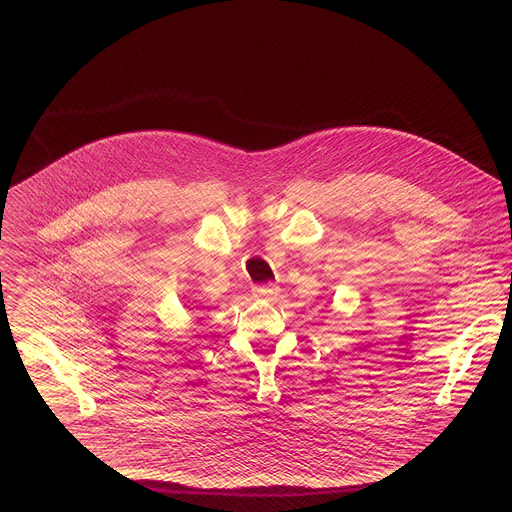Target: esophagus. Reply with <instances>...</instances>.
<instances>
[{"label":"esophagus","mask_w":512,"mask_h":512,"mask_svg":"<svg viewBox=\"0 0 512 512\" xmlns=\"http://www.w3.org/2000/svg\"><path fill=\"white\" fill-rule=\"evenodd\" d=\"M279 294V287L275 283H265V285H255L253 287V296L261 300H273Z\"/></svg>","instance_id":"esophagus-1"}]
</instances>
